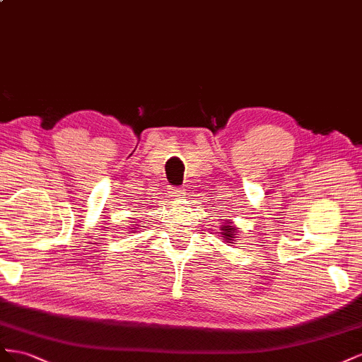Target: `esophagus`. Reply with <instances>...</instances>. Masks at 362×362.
Listing matches in <instances>:
<instances>
[{
	"mask_svg": "<svg viewBox=\"0 0 362 362\" xmlns=\"http://www.w3.org/2000/svg\"><path fill=\"white\" fill-rule=\"evenodd\" d=\"M171 194H173V197H175V199H185V195H187V191L182 189V188H174L171 191Z\"/></svg>",
	"mask_w": 362,
	"mask_h": 362,
	"instance_id": "34e87169",
	"label": "esophagus"
}]
</instances>
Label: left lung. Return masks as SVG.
<instances>
[{
	"instance_id": "1",
	"label": "left lung",
	"mask_w": 362,
	"mask_h": 362,
	"mask_svg": "<svg viewBox=\"0 0 362 362\" xmlns=\"http://www.w3.org/2000/svg\"><path fill=\"white\" fill-rule=\"evenodd\" d=\"M221 240H224L227 244H235V238H236V233H238V227H235L233 223L230 220H224L221 221Z\"/></svg>"
}]
</instances>
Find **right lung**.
Wrapping results in <instances>:
<instances>
[{"mask_svg":"<svg viewBox=\"0 0 362 362\" xmlns=\"http://www.w3.org/2000/svg\"><path fill=\"white\" fill-rule=\"evenodd\" d=\"M130 229H132V227H130ZM136 229H138V227H136ZM132 232H135V230H132Z\"/></svg>","mask_w":362,"mask_h":362,"instance_id":"right-lung-1","label":"right lung"}]
</instances>
